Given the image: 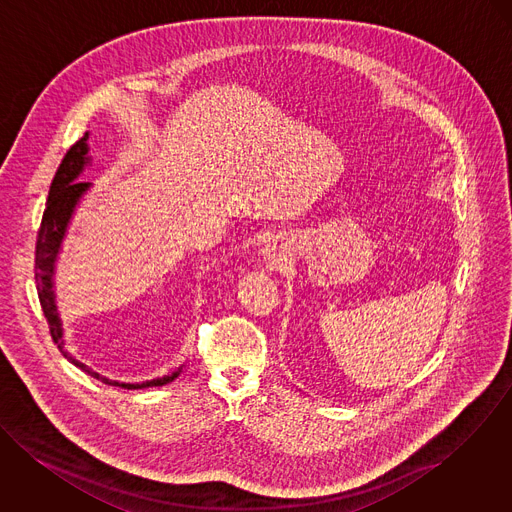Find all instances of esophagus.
Returning a JSON list of instances; mask_svg holds the SVG:
<instances>
[{"mask_svg":"<svg viewBox=\"0 0 512 512\" xmlns=\"http://www.w3.org/2000/svg\"><path fill=\"white\" fill-rule=\"evenodd\" d=\"M263 257H265V261H269V263H278V261H282L284 259V249L273 241V243H269L265 249H263Z\"/></svg>","mask_w":512,"mask_h":512,"instance_id":"obj_1","label":"esophagus"}]
</instances>
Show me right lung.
Returning <instances> with one entry per match:
<instances>
[{"instance_id": "obj_1", "label": "right lung", "mask_w": 512, "mask_h": 512, "mask_svg": "<svg viewBox=\"0 0 512 512\" xmlns=\"http://www.w3.org/2000/svg\"><path fill=\"white\" fill-rule=\"evenodd\" d=\"M87 140H89V132H85V136L68 150V154L62 159V163L54 175V181L50 185L46 210L42 214V224H40L39 237H37V257H35V280H37L40 306H42V312L48 321L50 335H52L54 343L58 345L60 353L64 354L74 366H78L79 370L89 374L91 378H95L107 386H118L124 390H144V388H154V386H165V384L173 382L175 378H179V374L185 368V362L181 366H177L175 370H171L169 374L159 376L154 380L118 382V380H109L107 376H101L99 372L85 366L83 362H79L76 356H72L64 349L66 341H64V327H62V319L58 314V304H56L54 278H56V263H58L64 239L68 234V228L72 224V218L78 210L81 198L85 197L87 191L91 189V183L78 181L83 169L87 165H91Z\"/></svg>"}]
</instances>
